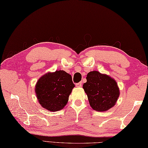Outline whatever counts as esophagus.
I'll list each match as a JSON object with an SVG mask.
<instances>
[{
  "mask_svg": "<svg viewBox=\"0 0 148 148\" xmlns=\"http://www.w3.org/2000/svg\"><path fill=\"white\" fill-rule=\"evenodd\" d=\"M75 86H76V87H78V88L81 87L82 86V82H78V83H76Z\"/></svg>",
  "mask_w": 148,
  "mask_h": 148,
  "instance_id": "34e87169",
  "label": "esophagus"
}]
</instances>
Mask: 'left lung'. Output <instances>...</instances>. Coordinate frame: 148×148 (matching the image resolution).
<instances>
[{"label": "left lung", "instance_id": "left-lung-1", "mask_svg": "<svg viewBox=\"0 0 148 148\" xmlns=\"http://www.w3.org/2000/svg\"><path fill=\"white\" fill-rule=\"evenodd\" d=\"M86 80L83 88L92 109L103 112L115 105L120 92L113 79L98 71H91L87 74Z\"/></svg>", "mask_w": 148, "mask_h": 148}]
</instances>
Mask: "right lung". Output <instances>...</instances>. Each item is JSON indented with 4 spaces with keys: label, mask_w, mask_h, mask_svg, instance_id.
Wrapping results in <instances>:
<instances>
[{
    "label": "right lung",
    "mask_w": 148,
    "mask_h": 148,
    "mask_svg": "<svg viewBox=\"0 0 148 148\" xmlns=\"http://www.w3.org/2000/svg\"><path fill=\"white\" fill-rule=\"evenodd\" d=\"M75 86L72 76L64 71L46 74L38 81L35 92L40 104L51 112L63 109Z\"/></svg>",
    "instance_id": "obj_1"
}]
</instances>
